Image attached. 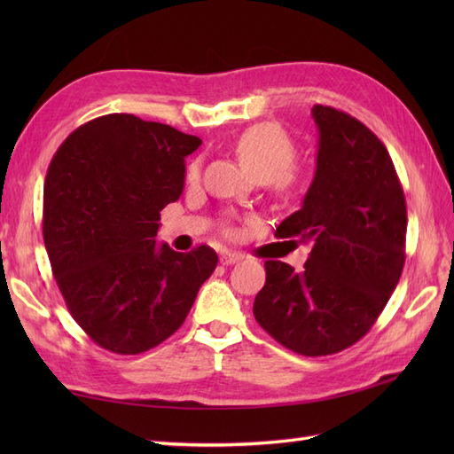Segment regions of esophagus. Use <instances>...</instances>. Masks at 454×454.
I'll list each match as a JSON object with an SVG mask.
<instances>
[{"label": "esophagus", "mask_w": 454, "mask_h": 454, "mask_svg": "<svg viewBox=\"0 0 454 454\" xmlns=\"http://www.w3.org/2000/svg\"><path fill=\"white\" fill-rule=\"evenodd\" d=\"M244 259V255L242 254H238V252H224L220 255V263L222 265H234V263H238V262H242Z\"/></svg>", "instance_id": "obj_1"}]
</instances>
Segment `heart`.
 Returning a JSON list of instances; mask_svg holds the SVG:
<instances>
[{
	"mask_svg": "<svg viewBox=\"0 0 454 454\" xmlns=\"http://www.w3.org/2000/svg\"><path fill=\"white\" fill-rule=\"evenodd\" d=\"M234 152L257 181H267L281 195H294L306 187L308 169L294 163L296 144L277 122L254 124L244 130L234 142ZM199 177L200 166L192 161L187 168V183H197ZM228 232L232 230L228 228Z\"/></svg>",
	"mask_w": 454,
	"mask_h": 454,
	"instance_id": "heart-1",
	"label": "heart"
}]
</instances>
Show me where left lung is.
Masks as SVG:
<instances>
[{
	"label": "left lung",
	"mask_w": 454,
	"mask_h": 454,
	"mask_svg": "<svg viewBox=\"0 0 454 454\" xmlns=\"http://www.w3.org/2000/svg\"><path fill=\"white\" fill-rule=\"evenodd\" d=\"M317 156L302 208L275 236L312 242L304 271L269 259L257 324L298 355L340 353L371 330L406 262V199L384 144L351 114L314 105Z\"/></svg>",
	"instance_id": "obj_1"
}]
</instances>
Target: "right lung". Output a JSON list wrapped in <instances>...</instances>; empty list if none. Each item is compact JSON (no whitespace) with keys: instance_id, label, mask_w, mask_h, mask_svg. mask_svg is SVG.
I'll return each mask as SVG.
<instances>
[{"instance_id":"right-lung-1","label":"right lung","mask_w":454,"mask_h":454,"mask_svg":"<svg viewBox=\"0 0 454 454\" xmlns=\"http://www.w3.org/2000/svg\"><path fill=\"white\" fill-rule=\"evenodd\" d=\"M200 138L113 113L82 124L48 166L43 236L67 310L103 349L138 355L176 333L216 269L208 246H156Z\"/></svg>"}]
</instances>
